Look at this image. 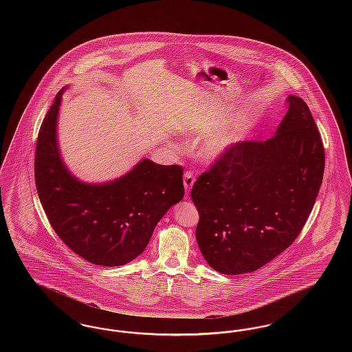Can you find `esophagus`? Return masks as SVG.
Wrapping results in <instances>:
<instances>
[{
  "label": "esophagus",
  "instance_id": "1",
  "mask_svg": "<svg viewBox=\"0 0 352 352\" xmlns=\"http://www.w3.org/2000/svg\"><path fill=\"white\" fill-rule=\"evenodd\" d=\"M194 182H195V175H194V173H192L191 170L186 171L184 175V184L186 191H190V190H191Z\"/></svg>",
  "mask_w": 352,
  "mask_h": 352
}]
</instances>
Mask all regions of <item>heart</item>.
I'll use <instances>...</instances> for the list:
<instances>
[{"label": "heart", "mask_w": 352, "mask_h": 352, "mask_svg": "<svg viewBox=\"0 0 352 352\" xmlns=\"http://www.w3.org/2000/svg\"><path fill=\"white\" fill-rule=\"evenodd\" d=\"M217 124L215 116H204L194 121L192 124V132L194 133H201L210 128H212ZM243 138V128L232 126L227 129L215 131L208 134L199 146V153L203 158L214 160L219 155H221L224 151H228L236 142H239Z\"/></svg>", "instance_id": "heart-1"}]
</instances>
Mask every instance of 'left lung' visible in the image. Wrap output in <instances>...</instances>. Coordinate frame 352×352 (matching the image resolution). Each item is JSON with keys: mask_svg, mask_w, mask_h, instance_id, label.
Returning <instances> with one entry per match:
<instances>
[{"mask_svg": "<svg viewBox=\"0 0 352 352\" xmlns=\"http://www.w3.org/2000/svg\"><path fill=\"white\" fill-rule=\"evenodd\" d=\"M287 112L265 141L236 142L191 188L199 211L197 241L223 274L264 267L301 234L318 195L324 149L307 104L286 99Z\"/></svg>", "mask_w": 352, "mask_h": 352, "instance_id": "1", "label": "left lung"}]
</instances>
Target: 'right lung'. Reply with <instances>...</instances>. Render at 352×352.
Here are the masks:
<instances>
[{
    "mask_svg": "<svg viewBox=\"0 0 352 352\" xmlns=\"http://www.w3.org/2000/svg\"><path fill=\"white\" fill-rule=\"evenodd\" d=\"M62 92L36 138L34 175L39 201L52 230L71 251L95 265H125L145 251L157 223L184 198V168L144 160L109 184L75 179L56 146Z\"/></svg>",
    "mask_w": 352,
    "mask_h": 352,
    "instance_id": "add662e5",
    "label": "right lung"
}]
</instances>
